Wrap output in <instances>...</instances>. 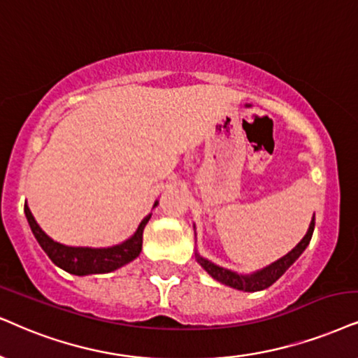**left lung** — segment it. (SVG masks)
<instances>
[{"instance_id":"left-lung-1","label":"left lung","mask_w":358,"mask_h":358,"mask_svg":"<svg viewBox=\"0 0 358 358\" xmlns=\"http://www.w3.org/2000/svg\"><path fill=\"white\" fill-rule=\"evenodd\" d=\"M314 226H315V216H312V221L309 224V229H307L306 236L301 239V243L294 248L292 251H289L286 256H282L280 259L274 261L273 264L266 266L259 271L252 274H238L231 269H224L221 266H216L215 262L205 259L200 255L196 256V261L200 262V266L206 271L208 274L211 275L213 279H216L218 282L224 284V286H229L233 289H238V291H244V292H256V291H262V289L273 286V284L278 280L280 275H282L286 271L291 268V266L296 262L297 257H299L307 246H309L312 233H314Z\"/></svg>"}]
</instances>
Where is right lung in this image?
I'll use <instances>...</instances> for the list:
<instances>
[{
    "label": "right lung",
    "instance_id": "right-lung-1",
    "mask_svg": "<svg viewBox=\"0 0 358 358\" xmlns=\"http://www.w3.org/2000/svg\"><path fill=\"white\" fill-rule=\"evenodd\" d=\"M158 201H155V208ZM24 213L28 223L31 226V231H33L34 238L38 239L39 246L43 248L44 252L49 256L54 264L57 268L64 269L66 273L74 274V275H89V274H103V273H112V271L122 268V266L129 264L130 261H134L135 257L142 251V238H143V229L148 223L152 215L145 216L142 220V223L138 224L137 231L134 233V236H130L127 241L115 244L110 248H76V246H66L54 241L52 238H49L43 229L39 228V224L36 223L33 213H31L29 206L24 205Z\"/></svg>",
    "mask_w": 358,
    "mask_h": 358
}]
</instances>
